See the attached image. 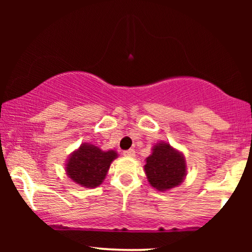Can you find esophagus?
I'll use <instances>...</instances> for the list:
<instances>
[{
    "label": "esophagus",
    "instance_id": "34e87169",
    "mask_svg": "<svg viewBox=\"0 0 252 252\" xmlns=\"http://www.w3.org/2000/svg\"><path fill=\"white\" fill-rule=\"evenodd\" d=\"M124 156H126V157H133V156H135V150L134 149H128V150H125L124 151Z\"/></svg>",
    "mask_w": 252,
    "mask_h": 252
}]
</instances>
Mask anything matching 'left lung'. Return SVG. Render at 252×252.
Wrapping results in <instances>:
<instances>
[{"label":"left lung","instance_id":"obj_1","mask_svg":"<svg viewBox=\"0 0 252 252\" xmlns=\"http://www.w3.org/2000/svg\"><path fill=\"white\" fill-rule=\"evenodd\" d=\"M153 150L144 165L150 185L157 190H167L180 185L186 175V163L182 155L168 143L157 144Z\"/></svg>","mask_w":252,"mask_h":252}]
</instances>
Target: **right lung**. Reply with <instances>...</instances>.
Instances as JSON below:
<instances>
[{"label":"right lung","instance_id":"obj_1","mask_svg":"<svg viewBox=\"0 0 252 252\" xmlns=\"http://www.w3.org/2000/svg\"><path fill=\"white\" fill-rule=\"evenodd\" d=\"M116 157L113 150L104 153L93 144H82L67 161V175L78 185L95 188L101 185Z\"/></svg>","mask_w":252,"mask_h":252}]
</instances>
